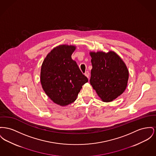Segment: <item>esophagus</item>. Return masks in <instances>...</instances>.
Wrapping results in <instances>:
<instances>
[{"mask_svg": "<svg viewBox=\"0 0 156 156\" xmlns=\"http://www.w3.org/2000/svg\"><path fill=\"white\" fill-rule=\"evenodd\" d=\"M85 75L88 78H89V76H90V73H89V72H88V71H86L85 73Z\"/></svg>", "mask_w": 156, "mask_h": 156, "instance_id": "34e87169", "label": "esophagus"}]
</instances>
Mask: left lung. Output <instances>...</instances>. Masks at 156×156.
Returning a JSON list of instances; mask_svg holds the SVG:
<instances>
[{
	"label": "left lung",
	"mask_w": 156,
	"mask_h": 156,
	"mask_svg": "<svg viewBox=\"0 0 156 156\" xmlns=\"http://www.w3.org/2000/svg\"><path fill=\"white\" fill-rule=\"evenodd\" d=\"M91 76L90 83L103 102H111L126 90L128 70L124 62L115 52H90Z\"/></svg>",
	"instance_id": "8db88e82"
}]
</instances>
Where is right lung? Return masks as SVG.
Wrapping results in <instances>:
<instances>
[{
	"label": "right lung",
	"instance_id": "right-lung-1",
	"mask_svg": "<svg viewBox=\"0 0 156 156\" xmlns=\"http://www.w3.org/2000/svg\"><path fill=\"white\" fill-rule=\"evenodd\" d=\"M76 46L61 45L46 55L41 66V83L54 103L66 106L76 100L82 86L88 82L71 55Z\"/></svg>",
	"mask_w": 156,
	"mask_h": 156
}]
</instances>
